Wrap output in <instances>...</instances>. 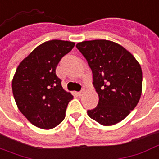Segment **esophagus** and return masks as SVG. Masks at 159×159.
<instances>
[{"mask_svg": "<svg viewBox=\"0 0 159 159\" xmlns=\"http://www.w3.org/2000/svg\"><path fill=\"white\" fill-rule=\"evenodd\" d=\"M84 93H85V90H84V89H82L81 91L77 93V94H78V96H82Z\"/></svg>", "mask_w": 159, "mask_h": 159, "instance_id": "obj_1", "label": "esophagus"}]
</instances>
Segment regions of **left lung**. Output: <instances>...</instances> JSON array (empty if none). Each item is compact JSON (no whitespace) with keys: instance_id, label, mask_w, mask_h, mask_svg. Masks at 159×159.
Instances as JSON below:
<instances>
[{"instance_id":"1","label":"left lung","mask_w":159,"mask_h":159,"mask_svg":"<svg viewBox=\"0 0 159 159\" xmlns=\"http://www.w3.org/2000/svg\"><path fill=\"white\" fill-rule=\"evenodd\" d=\"M76 47L91 68L93 85L99 98L96 108L88 110L89 116L103 125L121 121L141 98V66L129 51L112 41H83Z\"/></svg>"}]
</instances>
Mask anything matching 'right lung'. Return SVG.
<instances>
[{
	"label": "right lung",
	"instance_id": "right-lung-1",
	"mask_svg": "<svg viewBox=\"0 0 159 159\" xmlns=\"http://www.w3.org/2000/svg\"><path fill=\"white\" fill-rule=\"evenodd\" d=\"M74 45L70 41H47L35 48L16 70L11 85L14 99L21 113L37 127L52 129L65 119L73 96L63 89L56 69Z\"/></svg>",
	"mask_w": 159,
	"mask_h": 159
}]
</instances>
